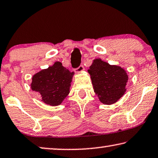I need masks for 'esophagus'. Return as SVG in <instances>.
Segmentation results:
<instances>
[{
    "mask_svg": "<svg viewBox=\"0 0 158 158\" xmlns=\"http://www.w3.org/2000/svg\"><path fill=\"white\" fill-rule=\"evenodd\" d=\"M83 70H84V67L83 66V64H81L79 65L77 69H75V72H81Z\"/></svg>",
    "mask_w": 158,
    "mask_h": 158,
    "instance_id": "esophagus-1",
    "label": "esophagus"
}]
</instances>
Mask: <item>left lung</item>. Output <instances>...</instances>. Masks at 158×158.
<instances>
[{"label": "left lung", "mask_w": 158, "mask_h": 158, "mask_svg": "<svg viewBox=\"0 0 158 158\" xmlns=\"http://www.w3.org/2000/svg\"><path fill=\"white\" fill-rule=\"evenodd\" d=\"M94 92L103 104L116 102L124 94L128 75L121 67L96 59L88 70Z\"/></svg>", "instance_id": "obj_1"}]
</instances>
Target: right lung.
Here are the masks:
<instances>
[{"mask_svg":"<svg viewBox=\"0 0 158 158\" xmlns=\"http://www.w3.org/2000/svg\"><path fill=\"white\" fill-rule=\"evenodd\" d=\"M73 74L74 72L64 67L61 62H56L34 75L31 88L41 95L45 103L58 106L69 94Z\"/></svg>","mask_w":158,"mask_h":158,"instance_id":"right-lung-1","label":"right lung"}]
</instances>
